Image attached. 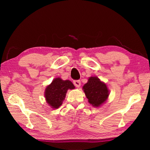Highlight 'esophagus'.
I'll list each match as a JSON object with an SVG mask.
<instances>
[{
  "label": "esophagus",
  "instance_id": "34e87169",
  "mask_svg": "<svg viewBox=\"0 0 150 150\" xmlns=\"http://www.w3.org/2000/svg\"><path fill=\"white\" fill-rule=\"evenodd\" d=\"M73 84L75 85L76 87H79L81 86V81L79 80H75L73 81Z\"/></svg>",
  "mask_w": 150,
  "mask_h": 150
}]
</instances>
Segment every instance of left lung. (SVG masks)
I'll use <instances>...</instances> for the list:
<instances>
[{"instance_id":"1","label":"left lung","mask_w":150,"mask_h":150,"mask_svg":"<svg viewBox=\"0 0 150 150\" xmlns=\"http://www.w3.org/2000/svg\"><path fill=\"white\" fill-rule=\"evenodd\" d=\"M83 90L88 102L93 106L98 107L107 99L109 95L105 83L101 82L96 77H91L88 82L83 86Z\"/></svg>"}]
</instances>
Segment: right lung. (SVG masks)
I'll return each mask as SVG.
<instances>
[{"instance_id": "1", "label": "right lung", "mask_w": 150, "mask_h": 150, "mask_svg": "<svg viewBox=\"0 0 150 150\" xmlns=\"http://www.w3.org/2000/svg\"><path fill=\"white\" fill-rule=\"evenodd\" d=\"M75 86L69 80L63 81L61 78H56L45 88V97L47 103L53 108H57L62 105L65 100L68 89H73Z\"/></svg>"}]
</instances>
